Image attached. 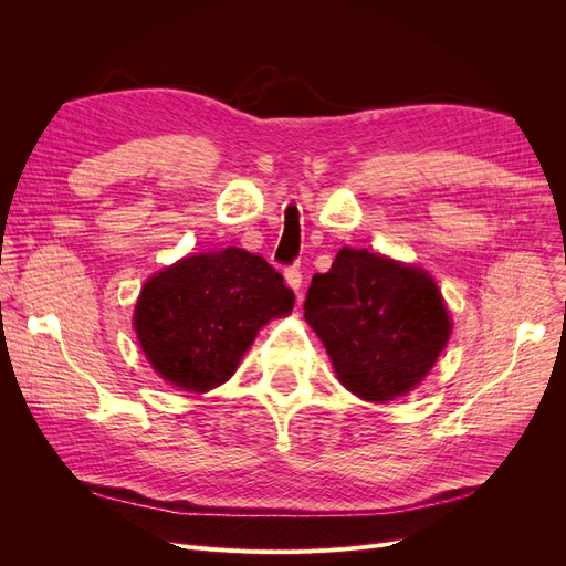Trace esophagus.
Returning a JSON list of instances; mask_svg holds the SVG:
<instances>
[{
  "label": "esophagus",
  "mask_w": 566,
  "mask_h": 566,
  "mask_svg": "<svg viewBox=\"0 0 566 566\" xmlns=\"http://www.w3.org/2000/svg\"><path fill=\"white\" fill-rule=\"evenodd\" d=\"M285 281H287L290 287L295 290V295L300 297V295H302V283H304V281H302V271H300L297 266H287V269H285Z\"/></svg>",
  "instance_id": "obj_1"
}]
</instances>
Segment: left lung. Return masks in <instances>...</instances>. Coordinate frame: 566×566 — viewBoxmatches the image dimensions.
<instances>
[{"label": "left lung", "instance_id": "1", "mask_svg": "<svg viewBox=\"0 0 566 566\" xmlns=\"http://www.w3.org/2000/svg\"><path fill=\"white\" fill-rule=\"evenodd\" d=\"M304 318L339 382L366 401H391L420 385L451 335L447 306L424 271L352 248L312 279Z\"/></svg>", "mask_w": 566, "mask_h": 566}]
</instances>
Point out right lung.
<instances>
[{"instance_id":"obj_1","label":"right lung","mask_w":566,"mask_h":566,"mask_svg":"<svg viewBox=\"0 0 566 566\" xmlns=\"http://www.w3.org/2000/svg\"><path fill=\"white\" fill-rule=\"evenodd\" d=\"M293 304V290L264 256L227 248L153 276L136 302L134 328L163 380L208 391L231 378L256 331Z\"/></svg>"}]
</instances>
